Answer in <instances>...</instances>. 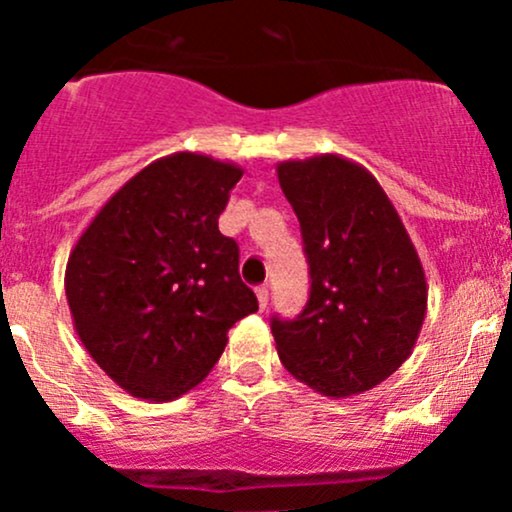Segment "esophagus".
<instances>
[{
  "label": "esophagus",
  "mask_w": 512,
  "mask_h": 512,
  "mask_svg": "<svg viewBox=\"0 0 512 512\" xmlns=\"http://www.w3.org/2000/svg\"><path fill=\"white\" fill-rule=\"evenodd\" d=\"M255 294H257V303H260V308H267V301H269V289H267V286H257Z\"/></svg>",
  "instance_id": "esophagus-1"
}]
</instances>
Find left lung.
Wrapping results in <instances>:
<instances>
[{"instance_id": "obj_1", "label": "left lung", "mask_w": 512, "mask_h": 512, "mask_svg": "<svg viewBox=\"0 0 512 512\" xmlns=\"http://www.w3.org/2000/svg\"><path fill=\"white\" fill-rule=\"evenodd\" d=\"M301 223L311 294L272 318L282 364L330 398L374 389L411 357L428 311L423 265L374 174L340 155L277 165Z\"/></svg>"}]
</instances>
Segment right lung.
Listing matches in <instances>:
<instances>
[{"mask_svg": "<svg viewBox=\"0 0 512 512\" xmlns=\"http://www.w3.org/2000/svg\"><path fill=\"white\" fill-rule=\"evenodd\" d=\"M243 167L199 153L150 162L72 247L65 294L84 350L123 391L172 401L209 376L257 311L238 243L218 230Z\"/></svg>", "mask_w": 512, "mask_h": 512, "instance_id": "right-lung-1", "label": "right lung"}]
</instances>
